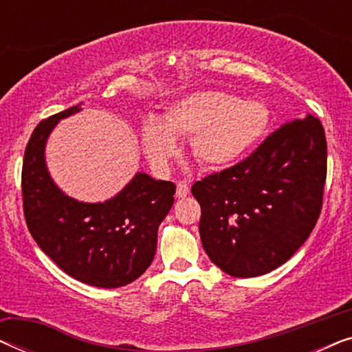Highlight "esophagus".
Instances as JSON below:
<instances>
[{"label": "esophagus", "instance_id": "obj_1", "mask_svg": "<svg viewBox=\"0 0 352 352\" xmlns=\"http://www.w3.org/2000/svg\"><path fill=\"white\" fill-rule=\"evenodd\" d=\"M190 192V187L187 182H177L176 184V197L177 199H184V197L189 195Z\"/></svg>", "mask_w": 352, "mask_h": 352}]
</instances>
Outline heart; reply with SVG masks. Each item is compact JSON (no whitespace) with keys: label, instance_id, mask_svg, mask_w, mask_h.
Returning a JSON list of instances; mask_svg holds the SVG:
<instances>
[{"label":"heart","instance_id":"1","mask_svg":"<svg viewBox=\"0 0 352 352\" xmlns=\"http://www.w3.org/2000/svg\"><path fill=\"white\" fill-rule=\"evenodd\" d=\"M271 112L259 100H242L223 91H197L177 99L165 118H147L142 146L151 163L166 170L179 153L176 136H191L197 160L226 168L247 157L266 136Z\"/></svg>","mask_w":352,"mask_h":352}]
</instances>
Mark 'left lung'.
Here are the masks:
<instances>
[{"label":"left lung","mask_w":352,"mask_h":352,"mask_svg":"<svg viewBox=\"0 0 352 352\" xmlns=\"http://www.w3.org/2000/svg\"><path fill=\"white\" fill-rule=\"evenodd\" d=\"M325 177V133L307 113L283 123L247 160L195 182L208 258L245 278L282 266L319 219Z\"/></svg>","instance_id":"8db88e82"}]
</instances>
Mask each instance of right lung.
<instances>
[{
    "instance_id": "obj_1",
    "label": "right lung",
    "mask_w": 352,
    "mask_h": 352,
    "mask_svg": "<svg viewBox=\"0 0 352 352\" xmlns=\"http://www.w3.org/2000/svg\"><path fill=\"white\" fill-rule=\"evenodd\" d=\"M78 112L81 104L43 120L32 133L22 166L23 213L38 247L65 274L93 287H124L151 266L176 186L138 171L105 201L67 195L47 170L46 142L60 120Z\"/></svg>"
}]
</instances>
